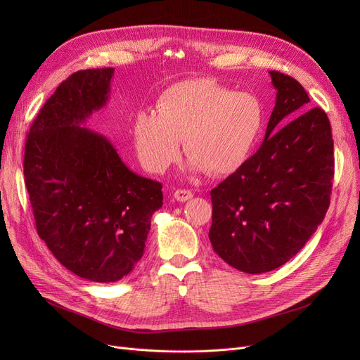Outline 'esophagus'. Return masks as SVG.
Instances as JSON below:
<instances>
[{"label": "esophagus", "mask_w": 360, "mask_h": 360, "mask_svg": "<svg viewBox=\"0 0 360 360\" xmlns=\"http://www.w3.org/2000/svg\"><path fill=\"white\" fill-rule=\"evenodd\" d=\"M175 200L179 201V202H185L188 200L193 198V193L190 190H176L175 194H174Z\"/></svg>", "instance_id": "1"}]
</instances>
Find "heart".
<instances>
[{
	"instance_id": "b5f03b06",
	"label": "heart",
	"mask_w": 360,
	"mask_h": 360,
	"mask_svg": "<svg viewBox=\"0 0 360 360\" xmlns=\"http://www.w3.org/2000/svg\"><path fill=\"white\" fill-rule=\"evenodd\" d=\"M262 125L264 105L255 94L193 79L169 86L158 110L139 112L131 132L141 165L151 172L176 162L184 140L191 170L226 175L248 159Z\"/></svg>"
}]
</instances>
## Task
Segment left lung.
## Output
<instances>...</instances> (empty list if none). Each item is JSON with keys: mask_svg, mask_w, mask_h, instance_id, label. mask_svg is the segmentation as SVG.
Instances as JSON below:
<instances>
[{"mask_svg": "<svg viewBox=\"0 0 360 360\" xmlns=\"http://www.w3.org/2000/svg\"><path fill=\"white\" fill-rule=\"evenodd\" d=\"M270 75L276 105L261 147L210 193L213 250L248 274L278 269L304 248L326 217L334 178L327 113L301 114L309 103L305 89L283 72Z\"/></svg>", "mask_w": 360, "mask_h": 360, "instance_id": "left-lung-1", "label": "left lung"}]
</instances>
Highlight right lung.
Segmentation results:
<instances>
[{
    "label": "right lung",
    "instance_id": "1",
    "mask_svg": "<svg viewBox=\"0 0 360 360\" xmlns=\"http://www.w3.org/2000/svg\"><path fill=\"white\" fill-rule=\"evenodd\" d=\"M113 68L71 74L37 113L25 147L36 231L65 269L112 283L144 254L162 184L129 170L110 141L86 128L110 93Z\"/></svg>",
    "mask_w": 360,
    "mask_h": 360
}]
</instances>
